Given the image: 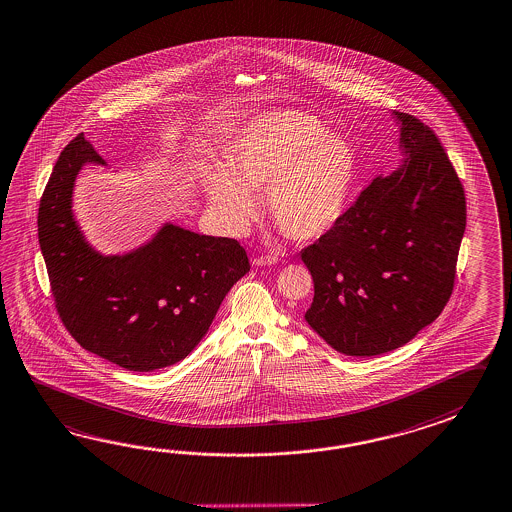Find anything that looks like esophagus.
I'll return each instance as SVG.
<instances>
[{
    "instance_id": "34e87169",
    "label": "esophagus",
    "mask_w": 512,
    "mask_h": 512,
    "mask_svg": "<svg viewBox=\"0 0 512 512\" xmlns=\"http://www.w3.org/2000/svg\"><path fill=\"white\" fill-rule=\"evenodd\" d=\"M253 264H255V266H272V264H277V257H273V255H261V257H255V259H253Z\"/></svg>"
}]
</instances>
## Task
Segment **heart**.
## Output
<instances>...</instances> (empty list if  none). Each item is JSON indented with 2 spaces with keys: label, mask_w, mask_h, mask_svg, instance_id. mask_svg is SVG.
I'll return each instance as SVG.
<instances>
[{
  "label": "heart",
  "mask_w": 512,
  "mask_h": 512,
  "mask_svg": "<svg viewBox=\"0 0 512 512\" xmlns=\"http://www.w3.org/2000/svg\"><path fill=\"white\" fill-rule=\"evenodd\" d=\"M228 167L209 161L202 185L218 222L242 235L264 191L266 211L288 239L323 237L345 213L356 178L351 145L314 115L277 110L257 115L226 145Z\"/></svg>",
  "instance_id": "heart-1"
}]
</instances>
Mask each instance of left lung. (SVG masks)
<instances>
[{
  "label": "left lung",
  "instance_id": "left-lung-1",
  "mask_svg": "<svg viewBox=\"0 0 512 512\" xmlns=\"http://www.w3.org/2000/svg\"><path fill=\"white\" fill-rule=\"evenodd\" d=\"M404 161L301 251L314 281L308 325L347 356L402 347L452 296L466 226L463 185L430 126L393 112Z\"/></svg>",
  "mask_w": 512,
  "mask_h": 512
}]
</instances>
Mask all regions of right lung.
<instances>
[{"mask_svg":"<svg viewBox=\"0 0 512 512\" xmlns=\"http://www.w3.org/2000/svg\"><path fill=\"white\" fill-rule=\"evenodd\" d=\"M104 159L82 134L60 152L38 207V242L58 316L80 347L128 371L176 364L207 334L231 286L250 272L235 239L165 224L125 255L104 257L71 211L80 169Z\"/></svg>","mask_w":512,"mask_h":512,"instance_id":"add662e5","label":"right lung"}]
</instances>
